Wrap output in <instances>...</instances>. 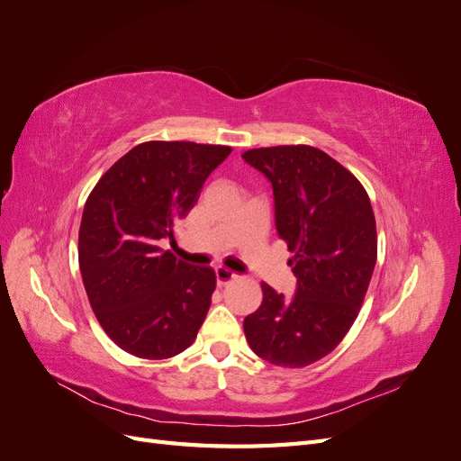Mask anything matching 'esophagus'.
I'll return each mask as SVG.
<instances>
[{"label": "esophagus", "mask_w": 461, "mask_h": 461, "mask_svg": "<svg viewBox=\"0 0 461 461\" xmlns=\"http://www.w3.org/2000/svg\"><path fill=\"white\" fill-rule=\"evenodd\" d=\"M215 278H217V285H219V286H225V285L236 281V278H239V275L229 271L227 267H217V269H215Z\"/></svg>", "instance_id": "34e87169"}]
</instances>
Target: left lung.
Segmentation results:
<instances>
[{"label":"left lung","mask_w":461,"mask_h":461,"mask_svg":"<svg viewBox=\"0 0 461 461\" xmlns=\"http://www.w3.org/2000/svg\"><path fill=\"white\" fill-rule=\"evenodd\" d=\"M242 159L273 186L276 232L298 278L290 298L261 285L246 340L273 366L305 367L340 344L364 303L376 261L373 207L359 180L317 148H258Z\"/></svg>","instance_id":"left-lung-1"}]
</instances>
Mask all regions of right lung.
<instances>
[{
    "label": "right lung",
    "mask_w": 461,
    "mask_h": 461,
    "mask_svg": "<svg viewBox=\"0 0 461 461\" xmlns=\"http://www.w3.org/2000/svg\"><path fill=\"white\" fill-rule=\"evenodd\" d=\"M232 148L144 142L97 180L78 230V265L92 310L124 352L165 359L194 342L212 305L215 271L176 259L161 240L198 202Z\"/></svg>",
    "instance_id": "1"
}]
</instances>
